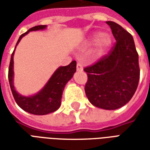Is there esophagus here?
Instances as JSON below:
<instances>
[{
	"label": "esophagus",
	"instance_id": "1",
	"mask_svg": "<svg viewBox=\"0 0 150 150\" xmlns=\"http://www.w3.org/2000/svg\"><path fill=\"white\" fill-rule=\"evenodd\" d=\"M76 68H77V71H83V66H82L81 63L78 62L77 65H76Z\"/></svg>",
	"mask_w": 150,
	"mask_h": 150
}]
</instances>
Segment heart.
<instances>
[{
  "label": "heart",
  "mask_w": 150,
  "mask_h": 150,
  "mask_svg": "<svg viewBox=\"0 0 150 150\" xmlns=\"http://www.w3.org/2000/svg\"><path fill=\"white\" fill-rule=\"evenodd\" d=\"M92 42H97L98 48L100 50H104L111 45L112 37L108 34H102L100 32H97L93 35Z\"/></svg>",
  "instance_id": "b5f03b06"
}]
</instances>
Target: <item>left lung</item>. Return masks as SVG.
I'll list each match as a JSON object with an SVG mask.
<instances>
[{
	"mask_svg": "<svg viewBox=\"0 0 150 150\" xmlns=\"http://www.w3.org/2000/svg\"><path fill=\"white\" fill-rule=\"evenodd\" d=\"M106 23L116 42L108 54L83 69L88 75L84 89L91 104L114 110L133 96L138 86L140 67L132 35L114 21Z\"/></svg>",
	"mask_w": 150,
	"mask_h": 150,
	"instance_id": "1",
	"label": "left lung"
}]
</instances>
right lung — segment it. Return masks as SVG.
Listing matches in <instances>:
<instances>
[{
  "mask_svg": "<svg viewBox=\"0 0 150 150\" xmlns=\"http://www.w3.org/2000/svg\"><path fill=\"white\" fill-rule=\"evenodd\" d=\"M46 27V25H37L30 28L27 32L22 34L20 36L16 46L20 42L21 38L25 34H27L30 31L43 30ZM14 50L12 54L11 59L9 62L8 77L12 94L13 96L16 103L21 109L34 115H46L57 110L61 105L62 91L66 83L72 78L74 73L76 71V62L72 61L69 65L60 67L54 73V75L50 79L48 83L39 93L33 96L25 97L18 94L15 91L14 87L13 84V67Z\"/></svg>",
  "mask_w": 150,
  "mask_h": 150,
  "instance_id": "1",
  "label": "right lung"
}]
</instances>
